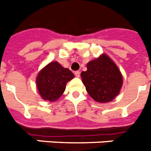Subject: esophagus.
Masks as SVG:
<instances>
[{
  "label": "esophagus",
  "mask_w": 151,
  "mask_h": 151,
  "mask_svg": "<svg viewBox=\"0 0 151 151\" xmlns=\"http://www.w3.org/2000/svg\"><path fill=\"white\" fill-rule=\"evenodd\" d=\"M75 76H76V77L80 76V72H79V71H76V72H75Z\"/></svg>",
  "instance_id": "esophagus-1"
}]
</instances>
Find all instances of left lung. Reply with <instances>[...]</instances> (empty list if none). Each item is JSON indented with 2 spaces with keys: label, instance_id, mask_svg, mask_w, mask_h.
Wrapping results in <instances>:
<instances>
[{
  "label": "left lung",
  "instance_id": "1",
  "mask_svg": "<svg viewBox=\"0 0 151 151\" xmlns=\"http://www.w3.org/2000/svg\"><path fill=\"white\" fill-rule=\"evenodd\" d=\"M87 70L82 72V81L86 90L95 101L110 102L119 94L123 83L118 66L105 54L89 61Z\"/></svg>",
  "mask_w": 151,
  "mask_h": 151
}]
</instances>
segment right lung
Masks as SVG:
<instances>
[{"label":"right lung","instance_id":"1","mask_svg":"<svg viewBox=\"0 0 151 151\" xmlns=\"http://www.w3.org/2000/svg\"><path fill=\"white\" fill-rule=\"evenodd\" d=\"M73 78L74 74L68 68H63L58 61H52L37 75V90L42 99L54 102L63 94L66 83Z\"/></svg>","mask_w":151,"mask_h":151}]
</instances>
